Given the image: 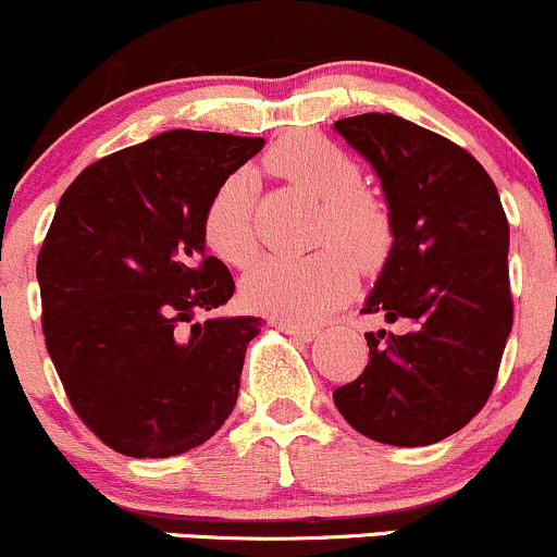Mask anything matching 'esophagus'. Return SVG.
I'll use <instances>...</instances> for the list:
<instances>
[{
    "mask_svg": "<svg viewBox=\"0 0 557 557\" xmlns=\"http://www.w3.org/2000/svg\"><path fill=\"white\" fill-rule=\"evenodd\" d=\"M274 327H277V330H283L285 335L296 337V341H304V343H311V341H314V337L319 335V330H317V327H309V324H293V322H283V319H277V322H274Z\"/></svg>",
    "mask_w": 557,
    "mask_h": 557,
    "instance_id": "obj_1",
    "label": "esophagus"
}]
</instances>
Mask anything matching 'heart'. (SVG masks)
Here are the masks:
<instances>
[{"instance_id":"obj_1","label":"heart","mask_w":557,"mask_h":557,"mask_svg":"<svg viewBox=\"0 0 557 557\" xmlns=\"http://www.w3.org/2000/svg\"><path fill=\"white\" fill-rule=\"evenodd\" d=\"M264 168L324 201L317 230L322 248L309 257H270L243 280V300L259 314L283 322H314L335 309L363 270L385 264L395 240L393 214L363 190V170L341 146L317 133H293L272 146ZM207 246L230 267H248L257 257L253 188L246 172L216 185L203 209Z\"/></svg>"}]
</instances>
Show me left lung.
<instances>
[{
	"mask_svg": "<svg viewBox=\"0 0 557 557\" xmlns=\"http://www.w3.org/2000/svg\"><path fill=\"white\" fill-rule=\"evenodd\" d=\"M335 131L372 162L395 227L361 314L408 332H367L369 363L332 400L376 443H440L484 408L513 327L508 216L487 170L426 127L369 112Z\"/></svg>",
	"mask_w": 557,
	"mask_h": 557,
	"instance_id": "1",
	"label": "left lung"
}]
</instances>
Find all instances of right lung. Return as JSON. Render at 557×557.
<instances>
[{
    "label": "right lung",
    "mask_w": 557,
    "mask_h": 557,
    "mask_svg": "<svg viewBox=\"0 0 557 557\" xmlns=\"http://www.w3.org/2000/svg\"><path fill=\"white\" fill-rule=\"evenodd\" d=\"M261 146L170 131L88 164L60 198L36 261L44 341L73 411L123 456H181L235 408L264 322H194L235 290L203 253V209Z\"/></svg>",
    "instance_id": "obj_1"
}]
</instances>
